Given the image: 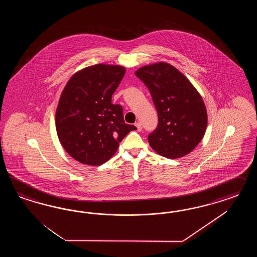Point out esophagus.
Wrapping results in <instances>:
<instances>
[{"label": "esophagus", "mask_w": 257, "mask_h": 257, "mask_svg": "<svg viewBox=\"0 0 257 257\" xmlns=\"http://www.w3.org/2000/svg\"><path fill=\"white\" fill-rule=\"evenodd\" d=\"M136 127H137V129H138V131L140 132L141 130H142V126H141V123L140 122H136Z\"/></svg>", "instance_id": "esophagus-1"}]
</instances>
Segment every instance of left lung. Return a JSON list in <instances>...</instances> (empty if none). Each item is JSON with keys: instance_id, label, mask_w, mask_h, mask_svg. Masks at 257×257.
Listing matches in <instances>:
<instances>
[{"instance_id": "obj_1", "label": "left lung", "mask_w": 257, "mask_h": 257, "mask_svg": "<svg viewBox=\"0 0 257 257\" xmlns=\"http://www.w3.org/2000/svg\"><path fill=\"white\" fill-rule=\"evenodd\" d=\"M135 74L148 87L158 114V126L148 137L150 146L171 159L191 153L207 127V111L201 94L169 63L146 65Z\"/></svg>"}]
</instances>
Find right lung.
I'll list each match as a JSON object with an SVG mask.
<instances>
[{
  "instance_id": "add662e5",
  "label": "right lung",
  "mask_w": 257,
  "mask_h": 257,
  "mask_svg": "<svg viewBox=\"0 0 257 257\" xmlns=\"http://www.w3.org/2000/svg\"><path fill=\"white\" fill-rule=\"evenodd\" d=\"M125 68L96 64L76 71L63 89L55 112V128L64 150L88 166L105 163L119 142L137 127L126 124L122 106L111 102Z\"/></svg>"
}]
</instances>
